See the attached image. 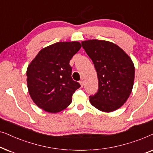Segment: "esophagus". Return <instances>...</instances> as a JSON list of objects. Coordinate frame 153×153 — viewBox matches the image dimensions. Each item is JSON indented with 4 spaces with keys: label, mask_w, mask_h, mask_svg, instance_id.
<instances>
[{
    "label": "esophagus",
    "mask_w": 153,
    "mask_h": 153,
    "mask_svg": "<svg viewBox=\"0 0 153 153\" xmlns=\"http://www.w3.org/2000/svg\"><path fill=\"white\" fill-rule=\"evenodd\" d=\"M79 83H80L81 86V87H83V81H81L80 82H79Z\"/></svg>",
    "instance_id": "34e87169"
}]
</instances>
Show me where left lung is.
Segmentation results:
<instances>
[{
	"label": "left lung",
	"mask_w": 153,
	"mask_h": 153,
	"mask_svg": "<svg viewBox=\"0 0 153 153\" xmlns=\"http://www.w3.org/2000/svg\"><path fill=\"white\" fill-rule=\"evenodd\" d=\"M82 47L97 71L99 88L90 96L94 107L109 113L121 107L133 88L135 68L131 58L116 44L105 40L83 41Z\"/></svg>",
	"instance_id": "1"
}]
</instances>
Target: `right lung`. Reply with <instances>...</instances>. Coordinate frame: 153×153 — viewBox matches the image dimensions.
I'll return each instance as SVG.
<instances>
[{
  "label": "right lung",
  "mask_w": 153,
  "mask_h": 153,
  "mask_svg": "<svg viewBox=\"0 0 153 153\" xmlns=\"http://www.w3.org/2000/svg\"><path fill=\"white\" fill-rule=\"evenodd\" d=\"M81 47L76 41L59 42L42 49L28 65V93L39 108L56 114L71 104L72 95L80 84L71 76L70 61Z\"/></svg>",
  "instance_id": "obj_1"
}]
</instances>
